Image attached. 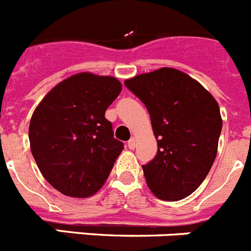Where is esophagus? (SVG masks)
<instances>
[{
  "label": "esophagus",
  "mask_w": 251,
  "mask_h": 251,
  "mask_svg": "<svg viewBox=\"0 0 251 251\" xmlns=\"http://www.w3.org/2000/svg\"><path fill=\"white\" fill-rule=\"evenodd\" d=\"M136 146H137V141H136V138L133 137V138H130L129 142H128V148H129V150H134V148H136Z\"/></svg>",
  "instance_id": "esophagus-1"
}]
</instances>
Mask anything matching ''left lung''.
I'll list each match as a JSON object with an SVG mask.
<instances>
[{"mask_svg":"<svg viewBox=\"0 0 251 251\" xmlns=\"http://www.w3.org/2000/svg\"><path fill=\"white\" fill-rule=\"evenodd\" d=\"M124 85L146 105L157 139L156 157L142 166L148 187L161 200H182L203 182L216 158L219 104L199 81L172 68L139 74Z\"/></svg>","mask_w":251,"mask_h":251,"instance_id":"1","label":"left lung"}]
</instances>
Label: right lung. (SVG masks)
<instances>
[{
  "label": "right lung",
  "mask_w": 251,
  "mask_h": 251,
  "mask_svg": "<svg viewBox=\"0 0 251 251\" xmlns=\"http://www.w3.org/2000/svg\"><path fill=\"white\" fill-rule=\"evenodd\" d=\"M122 92L113 76L79 73L55 85L31 117L28 139L40 172L70 197L98 192L123 151L105 110Z\"/></svg>",
  "instance_id": "right-lung-1"
}]
</instances>
